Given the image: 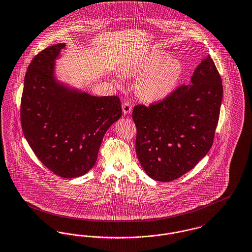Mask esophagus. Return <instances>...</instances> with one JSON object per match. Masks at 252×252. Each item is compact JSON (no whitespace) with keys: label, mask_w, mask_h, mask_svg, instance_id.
<instances>
[{"label":"esophagus","mask_w":252,"mask_h":252,"mask_svg":"<svg viewBox=\"0 0 252 252\" xmlns=\"http://www.w3.org/2000/svg\"><path fill=\"white\" fill-rule=\"evenodd\" d=\"M122 108H123L124 114H128V113H130L131 110H132V105H131L130 103L126 102V103H124L123 105H122Z\"/></svg>","instance_id":"34e87169"}]
</instances>
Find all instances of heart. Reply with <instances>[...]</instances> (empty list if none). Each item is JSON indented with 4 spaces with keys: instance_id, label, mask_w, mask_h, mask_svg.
I'll return each instance as SVG.
<instances>
[{
    "instance_id": "heart-1",
    "label": "heart",
    "mask_w": 252,
    "mask_h": 252,
    "mask_svg": "<svg viewBox=\"0 0 252 252\" xmlns=\"http://www.w3.org/2000/svg\"><path fill=\"white\" fill-rule=\"evenodd\" d=\"M126 77L140 76L137 90L139 96L147 102H157L167 97L175 89L181 65L177 60L155 52L139 63L123 68Z\"/></svg>"
}]
</instances>
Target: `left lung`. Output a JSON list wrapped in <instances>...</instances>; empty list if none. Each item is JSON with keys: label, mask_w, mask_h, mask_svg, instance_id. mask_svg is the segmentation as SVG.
I'll return each mask as SVG.
<instances>
[{"label": "left lung", "mask_w": 252, "mask_h": 252, "mask_svg": "<svg viewBox=\"0 0 252 252\" xmlns=\"http://www.w3.org/2000/svg\"><path fill=\"white\" fill-rule=\"evenodd\" d=\"M190 85L163 101L134 106L136 153L148 176L170 182L201 161L213 144L222 104V85L208 55L196 67Z\"/></svg>", "instance_id": "obj_1"}]
</instances>
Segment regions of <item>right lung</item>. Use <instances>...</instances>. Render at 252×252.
Segmentation results:
<instances>
[{
    "mask_svg": "<svg viewBox=\"0 0 252 252\" xmlns=\"http://www.w3.org/2000/svg\"><path fill=\"white\" fill-rule=\"evenodd\" d=\"M65 44L31 61L21 100L24 135L38 159L63 178L85 175L97 161L104 135L122 116L117 96H91L57 81L55 61Z\"/></svg>",
    "mask_w": 252,
    "mask_h": 252,
    "instance_id": "obj_1",
    "label": "right lung"
}]
</instances>
